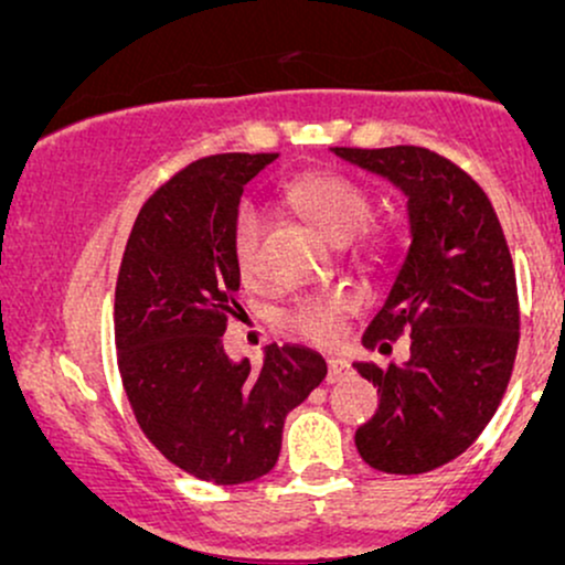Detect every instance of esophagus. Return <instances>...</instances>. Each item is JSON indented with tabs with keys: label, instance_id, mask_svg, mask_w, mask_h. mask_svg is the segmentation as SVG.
<instances>
[{
	"label": "esophagus",
	"instance_id": "esophagus-1",
	"mask_svg": "<svg viewBox=\"0 0 565 565\" xmlns=\"http://www.w3.org/2000/svg\"><path fill=\"white\" fill-rule=\"evenodd\" d=\"M327 366H329V372H327V382H329V385H334V382L348 380L350 374H353V369H350L348 361H342V359H329Z\"/></svg>",
	"mask_w": 565,
	"mask_h": 565
}]
</instances>
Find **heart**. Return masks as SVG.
Masks as SVG:
<instances>
[{
  "instance_id": "b5f03b06",
  "label": "heart",
  "mask_w": 565,
  "mask_h": 565,
  "mask_svg": "<svg viewBox=\"0 0 565 565\" xmlns=\"http://www.w3.org/2000/svg\"><path fill=\"white\" fill-rule=\"evenodd\" d=\"M284 196L300 215L319 228L329 242L345 244L359 233L369 217V199L359 185L334 172H308L284 188ZM265 212L255 204H244L236 212L231 231L233 260L242 276H255L260 268V246L265 233ZM359 305L353 291L334 289L323 295L302 297L291 308L289 323L313 342H334L342 332V316Z\"/></svg>"
}]
</instances>
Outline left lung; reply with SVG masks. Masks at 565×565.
<instances>
[{"mask_svg":"<svg viewBox=\"0 0 565 565\" xmlns=\"http://www.w3.org/2000/svg\"><path fill=\"white\" fill-rule=\"evenodd\" d=\"M406 199L408 249L364 329L366 348L412 337L404 364L355 361L380 406L355 430L369 468L419 476L451 462L494 417L518 350L515 270L494 206L449 159L417 146L332 148Z\"/></svg>","mask_w":565,"mask_h":565,"instance_id":"left-lung-1","label":"left lung"}]
</instances>
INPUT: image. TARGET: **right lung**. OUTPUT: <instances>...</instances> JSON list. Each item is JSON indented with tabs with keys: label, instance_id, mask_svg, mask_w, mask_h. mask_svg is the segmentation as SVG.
<instances>
[{
	"label": "right lung",
	"instance_id": "obj_1",
	"mask_svg": "<svg viewBox=\"0 0 565 565\" xmlns=\"http://www.w3.org/2000/svg\"><path fill=\"white\" fill-rule=\"evenodd\" d=\"M274 159L220 153L174 174L142 204L116 281L119 374L138 425L172 465L220 486L274 468L284 419L327 377L310 348L268 345L255 372L220 340L242 287L238 201Z\"/></svg>",
	"mask_w": 565,
	"mask_h": 565
}]
</instances>
